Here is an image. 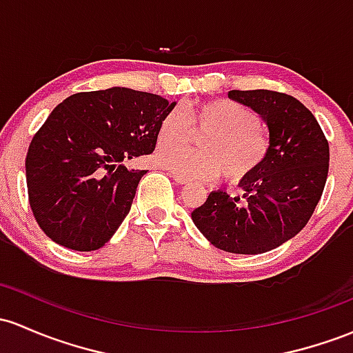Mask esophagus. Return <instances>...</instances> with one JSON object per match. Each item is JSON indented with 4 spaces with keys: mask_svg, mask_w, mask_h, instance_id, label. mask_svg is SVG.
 I'll return each mask as SVG.
<instances>
[{
    "mask_svg": "<svg viewBox=\"0 0 353 353\" xmlns=\"http://www.w3.org/2000/svg\"><path fill=\"white\" fill-rule=\"evenodd\" d=\"M170 176H172V179L176 181V183L179 184V185H184V184H188V183H189V181L185 179V177L179 176V174H176V172H170Z\"/></svg>",
    "mask_w": 353,
    "mask_h": 353,
    "instance_id": "esophagus-1",
    "label": "esophagus"
}]
</instances>
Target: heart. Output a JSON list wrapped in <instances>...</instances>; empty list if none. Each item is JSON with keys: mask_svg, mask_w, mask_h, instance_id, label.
Instances as JSON below:
<instances>
[{"mask_svg": "<svg viewBox=\"0 0 353 353\" xmlns=\"http://www.w3.org/2000/svg\"><path fill=\"white\" fill-rule=\"evenodd\" d=\"M192 128L205 134L201 151L180 147L190 140ZM157 145V164L185 179H214L224 170L228 181L241 183L265 164L270 137L253 108L219 99L197 102L188 114L181 108L169 110L159 123Z\"/></svg>", "mask_w": 353, "mask_h": 353, "instance_id": "b5f03b06", "label": "heart"}]
</instances>
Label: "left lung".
Returning a JSON list of instances; mask_svg holds the SVG:
<instances>
[{"instance_id":"obj_1","label":"left lung","mask_w":353,"mask_h":353,"mask_svg":"<svg viewBox=\"0 0 353 353\" xmlns=\"http://www.w3.org/2000/svg\"><path fill=\"white\" fill-rule=\"evenodd\" d=\"M270 130V152L256 174L239 183L243 199L212 191L191 212L197 230L228 253L259 254L300 233L312 218L328 176L323 130L300 100L273 90H231Z\"/></svg>"}]
</instances>
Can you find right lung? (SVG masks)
I'll return each instance as SVG.
<instances>
[{
	"instance_id": "1",
	"label": "right lung",
	"mask_w": 353,
	"mask_h": 353,
	"mask_svg": "<svg viewBox=\"0 0 353 353\" xmlns=\"http://www.w3.org/2000/svg\"><path fill=\"white\" fill-rule=\"evenodd\" d=\"M176 102L112 87L58 103L26 154L28 199L38 226L75 251L102 248L129 214L145 170L127 161L152 154Z\"/></svg>"
}]
</instances>
